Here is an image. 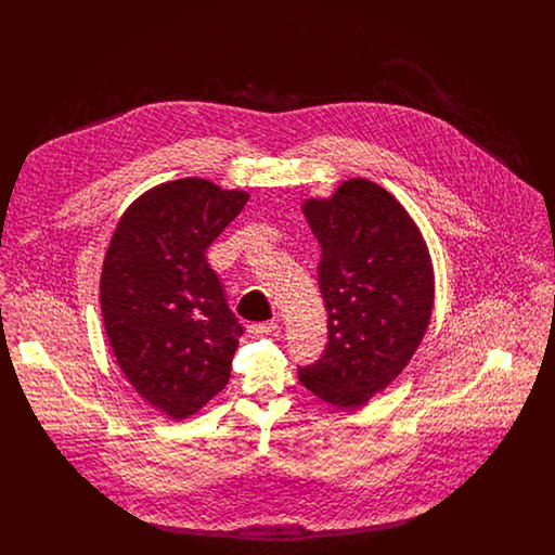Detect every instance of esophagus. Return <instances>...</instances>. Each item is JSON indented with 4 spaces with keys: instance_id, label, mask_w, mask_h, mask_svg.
<instances>
[{
    "instance_id": "1",
    "label": "esophagus",
    "mask_w": 555,
    "mask_h": 555,
    "mask_svg": "<svg viewBox=\"0 0 555 555\" xmlns=\"http://www.w3.org/2000/svg\"><path fill=\"white\" fill-rule=\"evenodd\" d=\"M276 320H266V322H251L247 328H249V333L251 335H268V333H272V331H276Z\"/></svg>"
}]
</instances>
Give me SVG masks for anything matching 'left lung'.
Here are the masks:
<instances>
[{
  "label": "left lung",
  "mask_w": 555,
  "mask_h": 555,
  "mask_svg": "<svg viewBox=\"0 0 555 555\" xmlns=\"http://www.w3.org/2000/svg\"><path fill=\"white\" fill-rule=\"evenodd\" d=\"M304 214L322 260L318 285L328 344L299 366L306 389L341 410L383 391L418 349L433 310V266L423 235L383 186L351 179Z\"/></svg>",
  "instance_id": "left-lung-1"
}]
</instances>
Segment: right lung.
Masks as SVG:
<instances>
[{"label": "right lung", "mask_w": 555, "mask_h": 555, "mask_svg": "<svg viewBox=\"0 0 555 555\" xmlns=\"http://www.w3.org/2000/svg\"><path fill=\"white\" fill-rule=\"evenodd\" d=\"M243 191L179 179L120 218L100 297L112 351L137 393L183 421L220 393L243 326L206 249L247 204Z\"/></svg>", "instance_id": "add662e5"}]
</instances>
